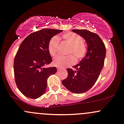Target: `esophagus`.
I'll list each match as a JSON object with an SVG mask.
<instances>
[{"label": "esophagus", "instance_id": "esophagus-1", "mask_svg": "<svg viewBox=\"0 0 124 124\" xmlns=\"http://www.w3.org/2000/svg\"><path fill=\"white\" fill-rule=\"evenodd\" d=\"M61 69V68H57V70H59Z\"/></svg>", "mask_w": 124, "mask_h": 124}]
</instances>
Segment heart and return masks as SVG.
Wrapping results in <instances>:
<instances>
[{"label": "heart", "mask_w": 124, "mask_h": 124, "mask_svg": "<svg viewBox=\"0 0 124 124\" xmlns=\"http://www.w3.org/2000/svg\"><path fill=\"white\" fill-rule=\"evenodd\" d=\"M62 38L70 45L69 54H72L78 60H82L85 57L87 52L86 45L82 41V38L75 32H69L62 35ZM59 40L57 36L52 37L48 42V49L51 56H54L56 54L59 46ZM53 64L56 67L65 68L73 65L76 62V59L73 55L68 56L58 55L53 59Z\"/></svg>", "instance_id": "b5f03b06"}]
</instances>
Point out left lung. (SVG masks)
<instances>
[{
  "label": "left lung",
  "instance_id": "obj_1",
  "mask_svg": "<svg viewBox=\"0 0 124 124\" xmlns=\"http://www.w3.org/2000/svg\"><path fill=\"white\" fill-rule=\"evenodd\" d=\"M86 41L87 52L79 64L73 66L75 70L67 69L68 77L62 85L73 93L87 92L96 83L101 71L106 58V46L96 34L86 30H72Z\"/></svg>",
  "mask_w": 124,
  "mask_h": 124
}]
</instances>
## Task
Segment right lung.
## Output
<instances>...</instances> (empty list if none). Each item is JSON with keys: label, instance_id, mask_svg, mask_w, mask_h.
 <instances>
[{"label": "right lung", "instance_id": "1", "mask_svg": "<svg viewBox=\"0 0 124 124\" xmlns=\"http://www.w3.org/2000/svg\"><path fill=\"white\" fill-rule=\"evenodd\" d=\"M62 31L41 30L28 35L20 45L14 61V73L17 86L25 96L37 99L45 92L48 78L57 71L56 67H44L52 62L48 42Z\"/></svg>", "mask_w": 124, "mask_h": 124}]
</instances>
